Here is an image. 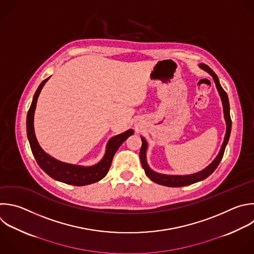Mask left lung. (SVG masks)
<instances>
[{
  "label": "left lung",
  "instance_id": "obj_1",
  "mask_svg": "<svg viewBox=\"0 0 254 254\" xmlns=\"http://www.w3.org/2000/svg\"><path fill=\"white\" fill-rule=\"evenodd\" d=\"M199 67L201 69H203L204 71L208 72L212 76L215 86H216V89L218 91L219 97L221 99V103H222V107H223V115H224V120H225V124H226V131H225L222 145L220 147L218 154L215 156V158L212 160V162H210L205 168H203V170L200 172H197V173H194L191 175H163V174H159V173L152 171L149 167L147 160H146V150H147V146H148L147 141L145 140V138L143 136H140L141 141H142L140 152H139L141 165L143 167L146 177L149 178L155 184L165 186V187H171V188H180V187L190 186V185L198 183L200 181H203L206 178H208L215 171V168L217 167V165L219 164V162L223 156L224 149L228 142V139L230 136V131H231V120H230V115H229L228 97H227L226 93L224 92V90L222 89V87L220 86L219 79H218L217 75L215 74V72L208 65H206L204 64H199Z\"/></svg>",
  "mask_w": 254,
  "mask_h": 254
}]
</instances>
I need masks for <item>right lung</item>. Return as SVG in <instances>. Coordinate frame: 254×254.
<instances>
[{"instance_id": "add662e5", "label": "right lung", "mask_w": 254, "mask_h": 254, "mask_svg": "<svg viewBox=\"0 0 254 254\" xmlns=\"http://www.w3.org/2000/svg\"><path fill=\"white\" fill-rule=\"evenodd\" d=\"M50 77L51 76H49L48 78H46L41 82L38 90L35 93L32 105L30 107V110L27 116V134H28V139L31 145L32 152L42 170L48 176H50L52 179L58 182H61L66 185L76 186V187H82V186L95 184L103 180L107 176L115 153L117 152L121 144L128 136L133 134V129H127V131L110 138L103 158L98 163L91 166L66 163V162L60 161L55 157L51 156L39 144L38 139L36 137L35 128H34V117H35L38 98L41 94L42 89L45 86V83L49 80Z\"/></svg>"}]
</instances>
